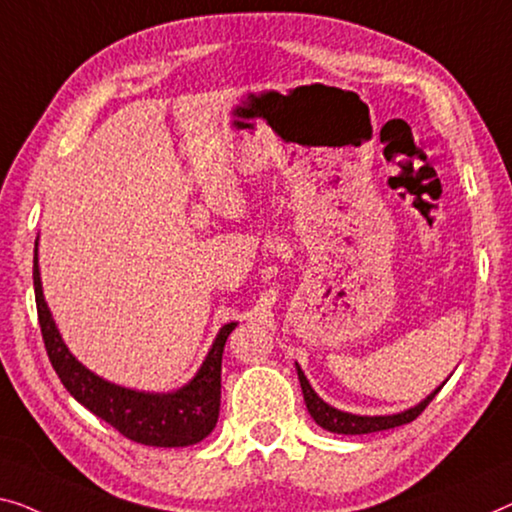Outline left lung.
<instances>
[{"instance_id": "1", "label": "left lung", "mask_w": 512, "mask_h": 512, "mask_svg": "<svg viewBox=\"0 0 512 512\" xmlns=\"http://www.w3.org/2000/svg\"><path fill=\"white\" fill-rule=\"evenodd\" d=\"M296 375H299L301 381V391H303V400L305 407H308L310 416L315 418V423L324 430L335 432V434H370V432H381V430H391V427H398L404 423H411L416 416H421V411L432 402L434 395L441 391V384L434 388V391L427 395L425 400H421L414 407L398 411V414H388V416H358V414H349V411H340L331 407L329 402H324L319 395L315 393V388L310 386L308 377L303 375L301 365L296 363Z\"/></svg>"}]
</instances>
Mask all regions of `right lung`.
Wrapping results in <instances>:
<instances>
[{
    "instance_id": "obj_1",
    "label": "right lung",
    "mask_w": 512,
    "mask_h": 512,
    "mask_svg": "<svg viewBox=\"0 0 512 512\" xmlns=\"http://www.w3.org/2000/svg\"><path fill=\"white\" fill-rule=\"evenodd\" d=\"M34 292L38 324L48 349L52 368L66 386V391L87 407L91 414L103 418L124 437L144 446L181 448L193 446L209 437L220 414V363L227 335L236 322L225 324L204 358L195 377L170 393L135 391L98 377L68 352L64 338L57 329L52 312L45 303L41 269H38V239L34 248Z\"/></svg>"
}]
</instances>
